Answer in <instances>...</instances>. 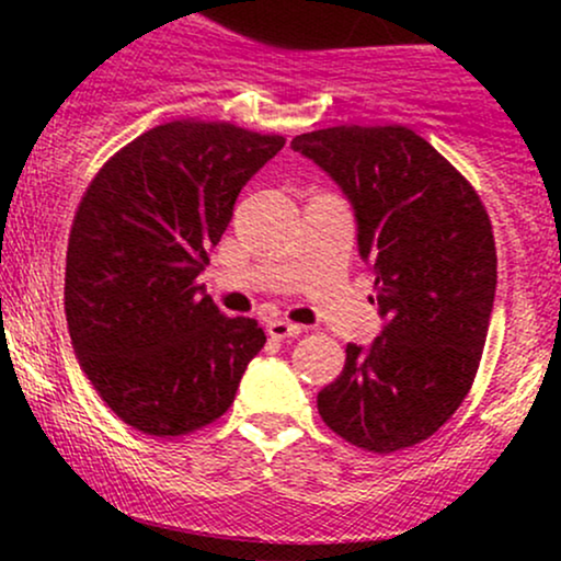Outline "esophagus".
<instances>
[{
  "label": "esophagus",
  "instance_id": "obj_1",
  "mask_svg": "<svg viewBox=\"0 0 561 561\" xmlns=\"http://www.w3.org/2000/svg\"><path fill=\"white\" fill-rule=\"evenodd\" d=\"M266 332H268V337H274V340H287V337H298V334L302 332V327L293 324V321H287V319H272L266 324Z\"/></svg>",
  "mask_w": 561,
  "mask_h": 561
}]
</instances>
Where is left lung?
Masks as SVG:
<instances>
[{"instance_id": "1", "label": "left lung", "mask_w": 561, "mask_h": 561, "mask_svg": "<svg viewBox=\"0 0 561 561\" xmlns=\"http://www.w3.org/2000/svg\"><path fill=\"white\" fill-rule=\"evenodd\" d=\"M293 150L351 199L358 253L385 327L347 345L319 414L351 446L392 454L427 440L472 388L495 295V240L474 186L409 126H332Z\"/></svg>"}]
</instances>
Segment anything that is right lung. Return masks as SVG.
<instances>
[{
  "mask_svg": "<svg viewBox=\"0 0 561 561\" xmlns=\"http://www.w3.org/2000/svg\"><path fill=\"white\" fill-rule=\"evenodd\" d=\"M285 147L227 121H171L128 141L76 208L66 317L83 375L128 427L190 435L227 414L266 334L197 282L237 195Z\"/></svg>",
  "mask_w": 561,
  "mask_h": 561,
  "instance_id": "add662e5",
  "label": "right lung"
}]
</instances>
